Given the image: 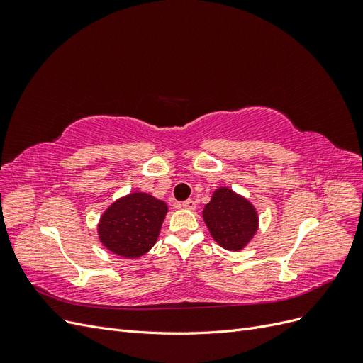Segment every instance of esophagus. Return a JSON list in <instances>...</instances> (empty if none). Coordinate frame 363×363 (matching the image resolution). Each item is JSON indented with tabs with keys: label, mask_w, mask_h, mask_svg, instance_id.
<instances>
[{
	"label": "esophagus",
	"mask_w": 363,
	"mask_h": 363,
	"mask_svg": "<svg viewBox=\"0 0 363 363\" xmlns=\"http://www.w3.org/2000/svg\"><path fill=\"white\" fill-rule=\"evenodd\" d=\"M182 206H183L184 208H189V211H194V208H195V201H194L192 199H189V200L183 201V203H182Z\"/></svg>",
	"instance_id": "1"
}]
</instances>
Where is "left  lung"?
Listing matches in <instances>:
<instances>
[{
  "mask_svg": "<svg viewBox=\"0 0 363 363\" xmlns=\"http://www.w3.org/2000/svg\"><path fill=\"white\" fill-rule=\"evenodd\" d=\"M203 216L213 239L225 250L244 248L257 230V215L252 206L225 188L213 194Z\"/></svg>",
  "mask_w": 363,
  "mask_h": 363,
  "instance_id": "1",
  "label": "left lung"
}]
</instances>
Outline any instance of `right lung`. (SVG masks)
I'll return each instance as SVG.
<instances>
[{"label":"right lung","instance_id":"right-lung-1","mask_svg":"<svg viewBox=\"0 0 363 363\" xmlns=\"http://www.w3.org/2000/svg\"><path fill=\"white\" fill-rule=\"evenodd\" d=\"M168 207L155 196L130 194L116 201L101 216L98 232L101 242L123 257L144 256L156 244Z\"/></svg>","mask_w":363,"mask_h":363}]
</instances>
